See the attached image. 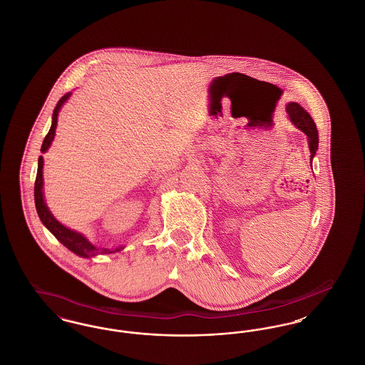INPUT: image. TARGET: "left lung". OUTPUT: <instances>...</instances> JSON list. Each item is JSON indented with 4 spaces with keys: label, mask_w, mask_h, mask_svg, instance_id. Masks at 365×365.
<instances>
[{
    "label": "left lung",
    "mask_w": 365,
    "mask_h": 365,
    "mask_svg": "<svg viewBox=\"0 0 365 365\" xmlns=\"http://www.w3.org/2000/svg\"><path fill=\"white\" fill-rule=\"evenodd\" d=\"M286 109H287V113H289V118L292 123L308 137L309 150H311V164H312V158L316 155V150L319 146V134H317L316 124L313 122L311 115L301 105L297 104V103H290V104H287Z\"/></svg>",
    "instance_id": "obj_1"
}]
</instances>
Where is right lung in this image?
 <instances>
[{"label": "right lung", "mask_w": 365, "mask_h": 365, "mask_svg": "<svg viewBox=\"0 0 365 365\" xmlns=\"http://www.w3.org/2000/svg\"><path fill=\"white\" fill-rule=\"evenodd\" d=\"M70 97L71 93H67L66 96H63L60 98V101L56 105L54 110H53L52 125H51L49 133L46 134V137L43 139V143H42V148H41L42 153H45L49 149L51 143H52L54 134H56V127H57L58 110H60V108L63 106V104ZM42 168H43V157L39 156V158H38V171H36V178H35L34 198L35 208H36L38 216H39L41 222L43 223V226L46 227L52 232L53 235L60 242L63 243L66 247H68L71 252H73L75 255H78L81 257H94L97 255H109V253L120 252L123 246H119V247H116L113 250H109V249H105V247H96L94 245L88 242L81 232H76V231L71 230L68 227L63 226L60 222H57L54 219V216L51 213L49 208L46 207L45 200H43V190H42V187H43V175H42Z\"/></svg>", "instance_id": "right-lung-1"}]
</instances>
